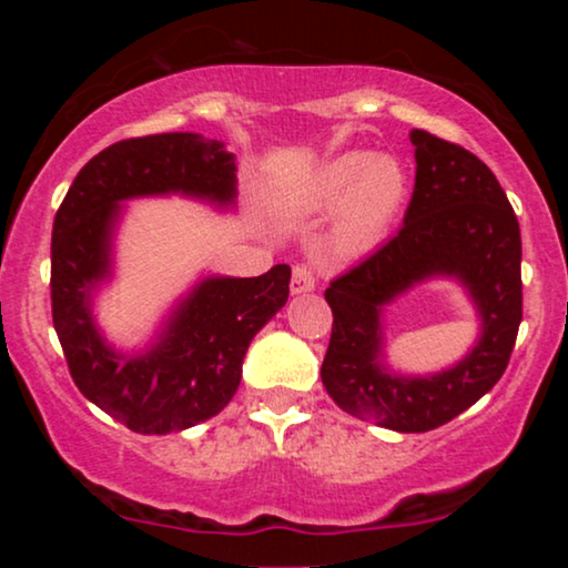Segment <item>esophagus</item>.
I'll return each instance as SVG.
<instances>
[{
    "label": "esophagus",
    "instance_id": "esophagus-1",
    "mask_svg": "<svg viewBox=\"0 0 568 568\" xmlns=\"http://www.w3.org/2000/svg\"><path fill=\"white\" fill-rule=\"evenodd\" d=\"M292 294H302V292H313L315 290V274L313 268L305 266V263H297L292 268Z\"/></svg>",
    "mask_w": 568,
    "mask_h": 568
}]
</instances>
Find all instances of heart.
<instances>
[{
  "instance_id": "heart-1",
  "label": "heart",
  "mask_w": 568,
  "mask_h": 568,
  "mask_svg": "<svg viewBox=\"0 0 568 568\" xmlns=\"http://www.w3.org/2000/svg\"><path fill=\"white\" fill-rule=\"evenodd\" d=\"M408 199V173L393 154L346 152L333 158L305 191V209H336L333 247L338 253H367L387 235Z\"/></svg>"
}]
</instances>
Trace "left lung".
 Returning a JSON list of instances; mask_svg holds the SVG:
<instances>
[{
    "label": "left lung",
    "instance_id": "1",
    "mask_svg": "<svg viewBox=\"0 0 568 568\" xmlns=\"http://www.w3.org/2000/svg\"><path fill=\"white\" fill-rule=\"evenodd\" d=\"M410 144L416 183L398 235L325 290L333 328L321 377L346 414L416 434L453 422L507 369L523 323V240L507 193L476 154L422 129L410 131ZM437 273L469 286L485 333L453 371L390 376L378 364L382 307Z\"/></svg>",
    "mask_w": 568,
    "mask_h": 568
}]
</instances>
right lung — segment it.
I'll list each match as a JSON object with an SVG mask.
<instances>
[{
  "label": "right lung",
  "instance_id": "obj_1",
  "mask_svg": "<svg viewBox=\"0 0 568 568\" xmlns=\"http://www.w3.org/2000/svg\"><path fill=\"white\" fill-rule=\"evenodd\" d=\"M154 193L232 204L235 158L201 134L123 139L77 173L51 235V315L69 375L84 398L136 434L183 432L220 414L253 336L286 305L292 278L286 263L253 278H206L150 352L119 356L92 325L90 292L111 271L119 204Z\"/></svg>",
  "mask_w": 568,
  "mask_h": 568
}]
</instances>
